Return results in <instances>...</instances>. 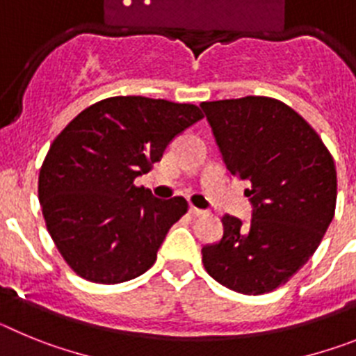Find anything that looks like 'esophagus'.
Returning a JSON list of instances; mask_svg holds the SVG:
<instances>
[{
	"instance_id": "34e87169",
	"label": "esophagus",
	"mask_w": 356,
	"mask_h": 356,
	"mask_svg": "<svg viewBox=\"0 0 356 356\" xmlns=\"http://www.w3.org/2000/svg\"><path fill=\"white\" fill-rule=\"evenodd\" d=\"M188 212L193 213V216H205V210L196 209V207H191V209H188Z\"/></svg>"
}]
</instances>
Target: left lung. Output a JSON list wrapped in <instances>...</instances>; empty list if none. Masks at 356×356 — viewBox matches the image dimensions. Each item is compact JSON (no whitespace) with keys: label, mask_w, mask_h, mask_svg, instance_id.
Returning a JSON list of instances; mask_svg holds the SVG:
<instances>
[{"label":"left lung","mask_w":356,"mask_h":356,"mask_svg":"<svg viewBox=\"0 0 356 356\" xmlns=\"http://www.w3.org/2000/svg\"><path fill=\"white\" fill-rule=\"evenodd\" d=\"M229 175L248 180L251 219L222 217L201 250L216 282L241 294L275 291L308 262L335 213L337 171L314 128L264 96L201 103Z\"/></svg>","instance_id":"1"}]
</instances>
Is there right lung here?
<instances>
[{"label":"right lung","instance_id":"1","mask_svg":"<svg viewBox=\"0 0 356 356\" xmlns=\"http://www.w3.org/2000/svg\"><path fill=\"white\" fill-rule=\"evenodd\" d=\"M201 119L196 105L115 96L85 108L53 140L39 201L53 242L78 276L121 284L155 264L188 205L184 197L159 200L134 180Z\"/></svg>","mask_w":356,"mask_h":356}]
</instances>
